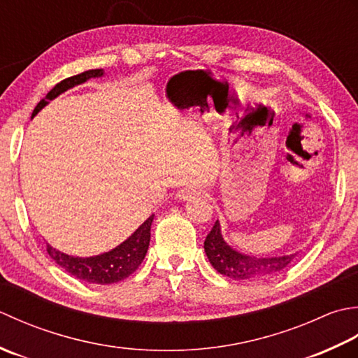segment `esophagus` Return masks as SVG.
Masks as SVG:
<instances>
[{"label": "esophagus", "instance_id": "34e87169", "mask_svg": "<svg viewBox=\"0 0 358 358\" xmlns=\"http://www.w3.org/2000/svg\"><path fill=\"white\" fill-rule=\"evenodd\" d=\"M199 194H201V192L196 187H185V188L179 189L178 198L180 201H192V199L196 198V196H199Z\"/></svg>", "mask_w": 358, "mask_h": 358}]
</instances>
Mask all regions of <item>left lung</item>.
I'll list each match as a JSON object with an SVG mask.
<instances>
[{
	"label": "left lung",
	"instance_id": "left-lung-1",
	"mask_svg": "<svg viewBox=\"0 0 358 358\" xmlns=\"http://www.w3.org/2000/svg\"><path fill=\"white\" fill-rule=\"evenodd\" d=\"M203 249L210 264L217 273L238 281L261 280L280 273L296 257V252L281 257H252L238 252L224 239L220 221L215 222L213 229L207 235Z\"/></svg>",
	"mask_w": 358,
	"mask_h": 358
}]
</instances>
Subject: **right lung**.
I'll list each match as a JSON object with an SVG mask.
<instances>
[{
  "label": "right lung",
  "mask_w": 358,
  "mask_h": 358,
  "mask_svg": "<svg viewBox=\"0 0 358 358\" xmlns=\"http://www.w3.org/2000/svg\"><path fill=\"white\" fill-rule=\"evenodd\" d=\"M103 76V69H91L57 83L48 92V96L41 99L40 103L35 106L31 119H34L43 108L49 105V101L62 96L63 92H66L68 90H72V87L78 85L86 83L87 80L100 78ZM152 220H155V215H151L142 225H138L133 235L128 236L123 243L105 253L94 255V257H74V255H68L54 249L50 244H48V253L58 266L64 268L68 273L74 275L78 280L91 284L119 282L128 278L142 264L145 255L148 252Z\"/></svg>",
  "instance_id": "obj_1"
}]
</instances>
